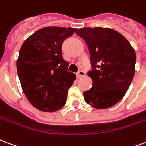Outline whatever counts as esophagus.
<instances>
[{
    "mask_svg": "<svg viewBox=\"0 0 146 146\" xmlns=\"http://www.w3.org/2000/svg\"><path fill=\"white\" fill-rule=\"evenodd\" d=\"M85 75H86V72H84V71H82H82H79V72L77 73V76L78 78L82 77V76H85Z\"/></svg>",
    "mask_w": 146,
    "mask_h": 146,
    "instance_id": "obj_1",
    "label": "esophagus"
}]
</instances>
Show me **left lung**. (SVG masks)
Here are the masks:
<instances>
[{
  "mask_svg": "<svg viewBox=\"0 0 146 146\" xmlns=\"http://www.w3.org/2000/svg\"><path fill=\"white\" fill-rule=\"evenodd\" d=\"M76 33L86 41L93 68L87 73L92 86L83 92L85 101L96 109L114 106L124 96L135 75V50L112 29L82 28Z\"/></svg>",
  "mask_w": 146,
  "mask_h": 146,
  "instance_id": "left-lung-1",
  "label": "left lung"
}]
</instances>
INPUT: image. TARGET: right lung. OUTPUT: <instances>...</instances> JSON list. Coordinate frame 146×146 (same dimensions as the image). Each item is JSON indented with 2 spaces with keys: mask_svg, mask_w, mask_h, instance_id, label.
Instances as JSON below:
<instances>
[{
  "mask_svg": "<svg viewBox=\"0 0 146 146\" xmlns=\"http://www.w3.org/2000/svg\"><path fill=\"white\" fill-rule=\"evenodd\" d=\"M76 30L59 26L40 29L20 48L16 65L22 91L40 111L55 112L66 104L76 75L67 71L69 63L64 60L61 47Z\"/></svg>",
  "mask_w": 146,
  "mask_h": 146,
  "instance_id": "right-lung-1",
  "label": "right lung"
}]
</instances>
